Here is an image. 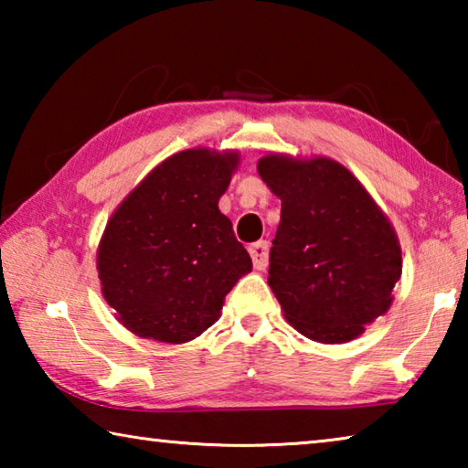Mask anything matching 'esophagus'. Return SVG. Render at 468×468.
<instances>
[{"instance_id":"34e87169","label":"esophagus","mask_w":468,"mask_h":468,"mask_svg":"<svg viewBox=\"0 0 468 468\" xmlns=\"http://www.w3.org/2000/svg\"><path fill=\"white\" fill-rule=\"evenodd\" d=\"M250 256L253 260V268L264 271L268 266V241H256L250 245Z\"/></svg>"}]
</instances>
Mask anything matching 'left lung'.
Here are the masks:
<instances>
[{"instance_id":"8db88e82","label":"left lung","mask_w":468,"mask_h":468,"mask_svg":"<svg viewBox=\"0 0 468 468\" xmlns=\"http://www.w3.org/2000/svg\"><path fill=\"white\" fill-rule=\"evenodd\" d=\"M260 177L281 197L268 284L292 326L318 343H346L388 312L400 248L384 212L343 165L271 154Z\"/></svg>"}]
</instances>
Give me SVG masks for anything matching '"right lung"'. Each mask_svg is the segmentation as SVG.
<instances>
[{
    "label": "right lung",
    "mask_w": 468,
    "mask_h": 468,
    "mask_svg": "<svg viewBox=\"0 0 468 468\" xmlns=\"http://www.w3.org/2000/svg\"><path fill=\"white\" fill-rule=\"evenodd\" d=\"M237 154L186 150L148 173L107 223L99 279L125 328L187 343L218 320L251 258L218 210Z\"/></svg>",
    "instance_id": "obj_1"
}]
</instances>
